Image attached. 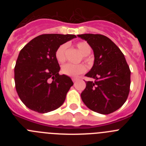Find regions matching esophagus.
<instances>
[{
    "label": "esophagus",
    "instance_id": "esophagus-1",
    "mask_svg": "<svg viewBox=\"0 0 146 146\" xmlns=\"http://www.w3.org/2000/svg\"><path fill=\"white\" fill-rule=\"evenodd\" d=\"M72 81H73V82H76V81L77 80H78V78H77V77H72Z\"/></svg>",
    "mask_w": 146,
    "mask_h": 146
}]
</instances>
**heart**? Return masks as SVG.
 <instances>
[{
    "label": "heart",
    "mask_w": 146,
    "mask_h": 146,
    "mask_svg": "<svg viewBox=\"0 0 146 146\" xmlns=\"http://www.w3.org/2000/svg\"><path fill=\"white\" fill-rule=\"evenodd\" d=\"M77 48L81 52V53L85 55V59L88 60V55L91 53V47L86 42H80L77 44ZM68 48L67 44H63L57 49L55 52V58L59 63H64L66 58V51ZM86 67L83 64H78V65H74V64H66L64 65L61 68V72L65 75L69 77H77L79 74H82L86 72Z\"/></svg>",
    "instance_id": "1"
}]
</instances>
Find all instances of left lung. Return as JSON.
I'll use <instances>...</instances> for the list:
<instances>
[{
  "label": "left lung",
  "instance_id": "obj_1",
  "mask_svg": "<svg viewBox=\"0 0 146 146\" xmlns=\"http://www.w3.org/2000/svg\"><path fill=\"white\" fill-rule=\"evenodd\" d=\"M87 41L94 54V63L86 77L81 99L90 110L100 114H110L119 109L129 93L130 72L124 55L116 44L101 34L77 35Z\"/></svg>",
  "mask_w": 146,
  "mask_h": 146
}]
</instances>
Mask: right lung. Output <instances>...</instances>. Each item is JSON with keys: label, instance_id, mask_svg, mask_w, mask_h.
<instances>
[{"label": "right lung", "instance_id": "obj_1", "mask_svg": "<svg viewBox=\"0 0 146 146\" xmlns=\"http://www.w3.org/2000/svg\"><path fill=\"white\" fill-rule=\"evenodd\" d=\"M76 38L72 34H42L20 50L15 67V88L27 108L39 113L60 108L73 86L71 78L59 74L55 52L60 45Z\"/></svg>", "mask_w": 146, "mask_h": 146}]
</instances>
